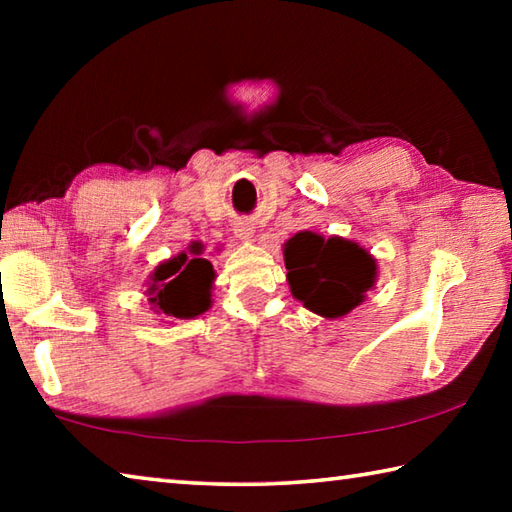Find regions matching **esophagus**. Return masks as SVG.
Returning <instances> with one entry per match:
<instances>
[{"instance_id": "34e87169", "label": "esophagus", "mask_w": 512, "mask_h": 512, "mask_svg": "<svg viewBox=\"0 0 512 512\" xmlns=\"http://www.w3.org/2000/svg\"><path fill=\"white\" fill-rule=\"evenodd\" d=\"M235 235L239 239H250V237H253V228H250L248 223H237L235 225Z\"/></svg>"}]
</instances>
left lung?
I'll return each instance as SVG.
<instances>
[{
	"label": "left lung",
	"mask_w": 512,
	"mask_h": 512,
	"mask_svg": "<svg viewBox=\"0 0 512 512\" xmlns=\"http://www.w3.org/2000/svg\"><path fill=\"white\" fill-rule=\"evenodd\" d=\"M293 298L323 318H341L375 287L377 262L366 248L343 237L302 230L284 244Z\"/></svg>",
	"instance_id": "left-lung-1"
}]
</instances>
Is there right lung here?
Listing matches in <instances>:
<instances>
[{
    "instance_id": "right-lung-1",
    "label": "right lung",
    "mask_w": 512,
    "mask_h": 512,
    "mask_svg": "<svg viewBox=\"0 0 512 512\" xmlns=\"http://www.w3.org/2000/svg\"><path fill=\"white\" fill-rule=\"evenodd\" d=\"M203 255V246L194 241L189 253H180L158 264L151 273L149 305L164 318H194L212 305L214 268Z\"/></svg>"
}]
</instances>
